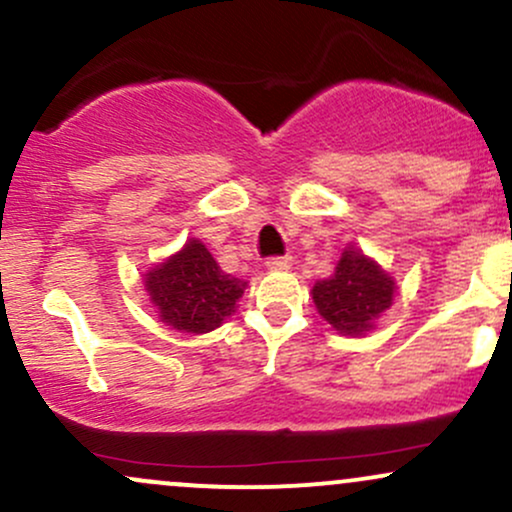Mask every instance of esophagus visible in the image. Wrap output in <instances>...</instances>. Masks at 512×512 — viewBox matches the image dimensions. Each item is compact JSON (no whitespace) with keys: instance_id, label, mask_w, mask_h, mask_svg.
Listing matches in <instances>:
<instances>
[{"instance_id":"1","label":"esophagus","mask_w":512,"mask_h":512,"mask_svg":"<svg viewBox=\"0 0 512 512\" xmlns=\"http://www.w3.org/2000/svg\"><path fill=\"white\" fill-rule=\"evenodd\" d=\"M264 267H267V269H289L291 267V257L289 255L269 257V260L264 262Z\"/></svg>"}]
</instances>
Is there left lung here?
I'll use <instances>...</instances> for the list:
<instances>
[{
  "instance_id": "obj_1",
  "label": "left lung",
  "mask_w": 512,
  "mask_h": 512,
  "mask_svg": "<svg viewBox=\"0 0 512 512\" xmlns=\"http://www.w3.org/2000/svg\"><path fill=\"white\" fill-rule=\"evenodd\" d=\"M395 279L356 245H346L334 274L315 281L313 303L342 337H366L392 305Z\"/></svg>"
}]
</instances>
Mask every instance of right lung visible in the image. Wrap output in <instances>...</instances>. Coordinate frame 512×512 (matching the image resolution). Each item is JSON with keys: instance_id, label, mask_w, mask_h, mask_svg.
Instances as JSON below:
<instances>
[{"instance_id": "1", "label": "right lung", "mask_w": 512, "mask_h": 512, "mask_svg": "<svg viewBox=\"0 0 512 512\" xmlns=\"http://www.w3.org/2000/svg\"><path fill=\"white\" fill-rule=\"evenodd\" d=\"M158 320L187 334H207L236 313L248 281L226 274L202 240L190 238L175 255L144 274Z\"/></svg>"}]
</instances>
